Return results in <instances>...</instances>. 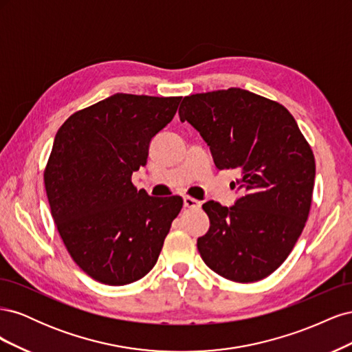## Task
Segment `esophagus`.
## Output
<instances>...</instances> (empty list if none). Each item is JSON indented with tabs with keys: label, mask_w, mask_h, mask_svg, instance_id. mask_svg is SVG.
<instances>
[{
	"label": "esophagus",
	"mask_w": 352,
	"mask_h": 352,
	"mask_svg": "<svg viewBox=\"0 0 352 352\" xmlns=\"http://www.w3.org/2000/svg\"><path fill=\"white\" fill-rule=\"evenodd\" d=\"M184 206L186 208H199L201 207V201L192 198V197H185L184 198Z\"/></svg>",
	"instance_id": "1"
}]
</instances>
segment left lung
<instances>
[{
    "instance_id": "8db88e82",
    "label": "left lung",
    "mask_w": 352,
    "mask_h": 352,
    "mask_svg": "<svg viewBox=\"0 0 352 352\" xmlns=\"http://www.w3.org/2000/svg\"><path fill=\"white\" fill-rule=\"evenodd\" d=\"M204 138L217 168H236L241 198L202 204L210 229L197 247L232 282L267 278L287 258L310 214L316 162L282 104L241 88L188 95L179 109Z\"/></svg>"
}]
</instances>
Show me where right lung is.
Listing matches in <instances>:
<instances>
[{
  "mask_svg": "<svg viewBox=\"0 0 352 352\" xmlns=\"http://www.w3.org/2000/svg\"><path fill=\"white\" fill-rule=\"evenodd\" d=\"M182 97L114 94L73 113L44 170L51 214L70 257L110 286L150 272L184 199L150 197L132 184L148 146Z\"/></svg>",
  "mask_w": 352,
  "mask_h": 352,
  "instance_id": "add662e5",
  "label": "right lung"
}]
</instances>
